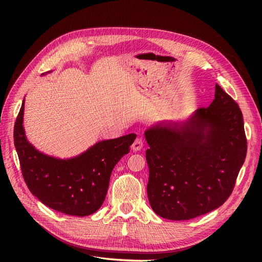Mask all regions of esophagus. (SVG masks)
<instances>
[{"label": "esophagus", "mask_w": 262, "mask_h": 262, "mask_svg": "<svg viewBox=\"0 0 262 262\" xmlns=\"http://www.w3.org/2000/svg\"><path fill=\"white\" fill-rule=\"evenodd\" d=\"M142 147H143V141L141 138H137L132 144V149L134 152H138V150H140Z\"/></svg>", "instance_id": "obj_1"}]
</instances>
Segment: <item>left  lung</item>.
I'll list each match as a JSON object with an SVG mask.
<instances>
[{
    "mask_svg": "<svg viewBox=\"0 0 262 262\" xmlns=\"http://www.w3.org/2000/svg\"><path fill=\"white\" fill-rule=\"evenodd\" d=\"M154 212L185 221L222 206L231 194L246 156L238 104L217 84L208 107L186 121H162L144 133Z\"/></svg>",
    "mask_w": 262,
    "mask_h": 262,
    "instance_id": "8db88e82",
    "label": "left lung"
}]
</instances>
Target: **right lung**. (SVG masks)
Masks as SVG:
<instances>
[{"label": "right lung", "mask_w": 262, "mask_h": 262, "mask_svg": "<svg viewBox=\"0 0 262 262\" xmlns=\"http://www.w3.org/2000/svg\"><path fill=\"white\" fill-rule=\"evenodd\" d=\"M24 102L15 123L13 141L32 194L51 209L64 214L86 216L94 213L105 201L115 166L129 153L136 135L99 141L75 157H53L40 152L27 140L23 126Z\"/></svg>", "instance_id": "obj_1"}]
</instances>
